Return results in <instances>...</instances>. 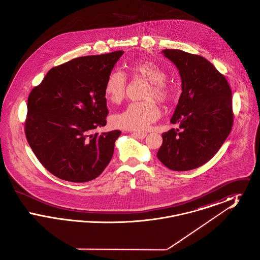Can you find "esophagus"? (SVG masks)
Instances as JSON below:
<instances>
[{
    "instance_id": "esophagus-1",
    "label": "esophagus",
    "mask_w": 260,
    "mask_h": 260,
    "mask_svg": "<svg viewBox=\"0 0 260 260\" xmlns=\"http://www.w3.org/2000/svg\"><path fill=\"white\" fill-rule=\"evenodd\" d=\"M133 135L136 136L137 138H139V139H143V138H145L146 136H147V134H146V133H134Z\"/></svg>"
}]
</instances>
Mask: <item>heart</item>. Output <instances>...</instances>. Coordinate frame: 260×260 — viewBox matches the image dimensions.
I'll list each match as a JSON object with an SVG mask.
<instances>
[{
    "label": "heart",
    "mask_w": 260,
    "mask_h": 260,
    "mask_svg": "<svg viewBox=\"0 0 260 260\" xmlns=\"http://www.w3.org/2000/svg\"><path fill=\"white\" fill-rule=\"evenodd\" d=\"M131 71L137 78L149 82L145 89L144 99L140 102H132L123 111L115 114L111 119L114 126L128 131H144L150 124L159 119L161 111L156 103L166 102L172 96V89L166 82L167 74L159 65L145 60L137 61L129 65ZM126 87V77L119 69H114L108 75L104 93L113 103H120L124 98Z\"/></svg>",
    "instance_id": "heart-1"
}]
</instances>
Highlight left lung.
<instances>
[{"mask_svg":"<svg viewBox=\"0 0 260 260\" xmlns=\"http://www.w3.org/2000/svg\"><path fill=\"white\" fill-rule=\"evenodd\" d=\"M161 52L177 67L182 92L171 119L178 128L161 135L157 157L170 170H194L210 161L232 129V91L203 56L180 50Z\"/></svg>","mask_w":260,"mask_h":260,"instance_id":"1","label":"left lung"}]
</instances>
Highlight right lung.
Listing matches in <instances>:
<instances>
[{
	"label": "right lung",
	"instance_id": "add662e5",
	"mask_svg": "<svg viewBox=\"0 0 260 260\" xmlns=\"http://www.w3.org/2000/svg\"><path fill=\"white\" fill-rule=\"evenodd\" d=\"M124 50L74 58L51 68L28 98L25 136L40 162L71 182L96 178L111 161L121 132L106 124L104 85Z\"/></svg>",
	"mask_w": 260,
	"mask_h": 260
}]
</instances>
